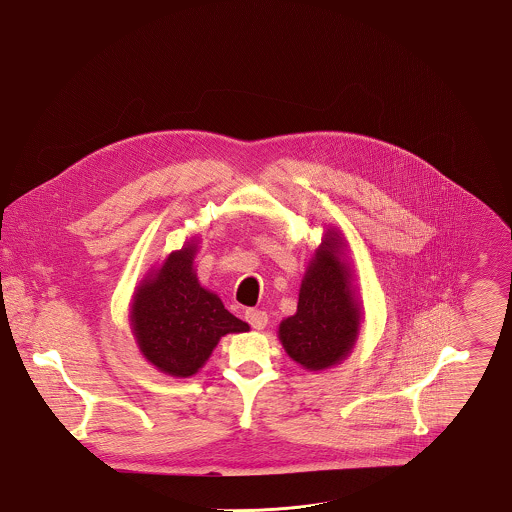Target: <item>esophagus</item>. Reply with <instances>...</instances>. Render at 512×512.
<instances>
[{
	"mask_svg": "<svg viewBox=\"0 0 512 512\" xmlns=\"http://www.w3.org/2000/svg\"><path fill=\"white\" fill-rule=\"evenodd\" d=\"M245 319L253 329H263L269 323V315L263 310H247L245 312Z\"/></svg>",
	"mask_w": 512,
	"mask_h": 512,
	"instance_id": "esophagus-1",
	"label": "esophagus"
}]
</instances>
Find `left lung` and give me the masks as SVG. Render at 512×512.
<instances>
[{"instance_id":"1","label":"left lung","mask_w":512,"mask_h":512,"mask_svg":"<svg viewBox=\"0 0 512 512\" xmlns=\"http://www.w3.org/2000/svg\"><path fill=\"white\" fill-rule=\"evenodd\" d=\"M343 247L341 234L327 230L302 278L296 314L282 319L278 327L284 351L306 370L339 364L358 339L362 312Z\"/></svg>"}]
</instances>
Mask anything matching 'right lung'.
Returning <instances> with one entry per match:
<instances>
[{
  "label": "right lung",
  "mask_w": 512,
  "mask_h": 512,
  "mask_svg": "<svg viewBox=\"0 0 512 512\" xmlns=\"http://www.w3.org/2000/svg\"><path fill=\"white\" fill-rule=\"evenodd\" d=\"M195 239L173 251L134 292L130 325L138 349L159 372L189 378L228 333L249 331L222 300L200 286L193 269Z\"/></svg>",
  "instance_id": "1"
}]
</instances>
